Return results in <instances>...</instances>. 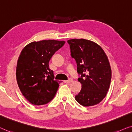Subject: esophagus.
I'll return each instance as SVG.
<instances>
[{
	"instance_id": "34e87169",
	"label": "esophagus",
	"mask_w": 132,
	"mask_h": 132,
	"mask_svg": "<svg viewBox=\"0 0 132 132\" xmlns=\"http://www.w3.org/2000/svg\"><path fill=\"white\" fill-rule=\"evenodd\" d=\"M72 81H73V80H72V79H71V78H69V80H68L64 81V82H66V83H70V82H71Z\"/></svg>"
}]
</instances>
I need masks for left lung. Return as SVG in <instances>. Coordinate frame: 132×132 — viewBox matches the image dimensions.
<instances>
[{
  "mask_svg": "<svg viewBox=\"0 0 132 132\" xmlns=\"http://www.w3.org/2000/svg\"><path fill=\"white\" fill-rule=\"evenodd\" d=\"M71 56L77 64L78 79L81 89L75 100L83 106L98 104L106 96L111 81L112 71L109 61L100 45L89 40H68Z\"/></svg>",
  "mask_w": 132,
  "mask_h": 132,
  "instance_id": "1",
  "label": "left lung"
}]
</instances>
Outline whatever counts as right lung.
Masks as SVG:
<instances>
[{"instance_id": "1", "label": "right lung", "mask_w": 132, "mask_h": 132, "mask_svg": "<svg viewBox=\"0 0 132 132\" xmlns=\"http://www.w3.org/2000/svg\"><path fill=\"white\" fill-rule=\"evenodd\" d=\"M64 43L55 40L32 42L21 52L17 63V82L22 95L31 104H46L55 96L60 82L54 80L49 62Z\"/></svg>"}]
</instances>
